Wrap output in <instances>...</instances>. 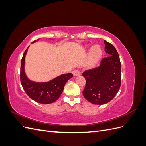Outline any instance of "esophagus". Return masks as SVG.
<instances>
[{
  "mask_svg": "<svg viewBox=\"0 0 146 146\" xmlns=\"http://www.w3.org/2000/svg\"><path fill=\"white\" fill-rule=\"evenodd\" d=\"M72 74L74 75V77H77V76H79L80 75V72L78 71V70H74L72 71Z\"/></svg>",
  "mask_w": 146,
  "mask_h": 146,
  "instance_id": "1",
  "label": "esophagus"
}]
</instances>
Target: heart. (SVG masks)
I'll use <instances>...</instances> for the list:
<instances>
[{
  "label": "heart",
  "instance_id": "b5f03b06",
  "mask_svg": "<svg viewBox=\"0 0 146 146\" xmlns=\"http://www.w3.org/2000/svg\"><path fill=\"white\" fill-rule=\"evenodd\" d=\"M89 46L86 45L84 47V49L88 50ZM102 49L99 44H94L90 48L88 58V65L90 67H94L98 64L102 56Z\"/></svg>",
  "mask_w": 146,
  "mask_h": 146
}]
</instances>
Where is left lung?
<instances>
[{"instance_id":"8db88e82","label":"left lung","mask_w":146,"mask_h":146,"mask_svg":"<svg viewBox=\"0 0 146 146\" xmlns=\"http://www.w3.org/2000/svg\"><path fill=\"white\" fill-rule=\"evenodd\" d=\"M105 51L109 55L99 67L83 73L86 86L83 95L90 102L103 105L111 101L121 86V64L119 54L111 44L104 40Z\"/></svg>"}]
</instances>
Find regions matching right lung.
I'll return each instance as SVG.
<instances>
[{
  "mask_svg": "<svg viewBox=\"0 0 146 146\" xmlns=\"http://www.w3.org/2000/svg\"><path fill=\"white\" fill-rule=\"evenodd\" d=\"M39 40L34 41L35 43ZM29 46L25 50L21 60V82L24 91L30 98L38 103L48 104L54 102L62 93L66 83L73 77L71 73L60 76L45 82H36L30 80L25 72V56Z\"/></svg>",
  "mask_w": 146,
  "mask_h": 146,
  "instance_id": "add662e5",
  "label": "right lung"
}]
</instances>
